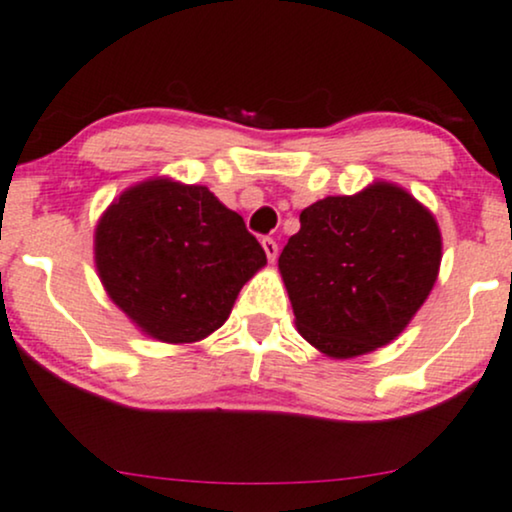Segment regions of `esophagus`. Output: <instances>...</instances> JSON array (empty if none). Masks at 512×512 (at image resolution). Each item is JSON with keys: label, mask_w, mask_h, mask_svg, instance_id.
I'll use <instances>...</instances> for the list:
<instances>
[{"label": "esophagus", "mask_w": 512, "mask_h": 512, "mask_svg": "<svg viewBox=\"0 0 512 512\" xmlns=\"http://www.w3.org/2000/svg\"><path fill=\"white\" fill-rule=\"evenodd\" d=\"M262 248H264V252H267L269 262H274L278 255V243L274 241V238H262Z\"/></svg>", "instance_id": "34e87169"}]
</instances>
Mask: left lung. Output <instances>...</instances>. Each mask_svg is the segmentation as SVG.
<instances>
[{
  "label": "left lung",
  "mask_w": 512,
  "mask_h": 512,
  "mask_svg": "<svg viewBox=\"0 0 512 512\" xmlns=\"http://www.w3.org/2000/svg\"><path fill=\"white\" fill-rule=\"evenodd\" d=\"M442 234L409 191L375 181L302 210L278 257L297 331L333 359L387 345L428 300Z\"/></svg>",
  "instance_id": "obj_1"
}]
</instances>
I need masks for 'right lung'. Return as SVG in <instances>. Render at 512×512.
I'll return each mask as SVG.
<instances>
[{
  "instance_id": "1",
  "label": "right lung",
  "mask_w": 512,
  "mask_h": 512,
  "mask_svg": "<svg viewBox=\"0 0 512 512\" xmlns=\"http://www.w3.org/2000/svg\"><path fill=\"white\" fill-rule=\"evenodd\" d=\"M94 260L108 297L141 331L184 345L229 319L267 255L208 186L160 177L120 193L103 212Z\"/></svg>"
}]
</instances>
